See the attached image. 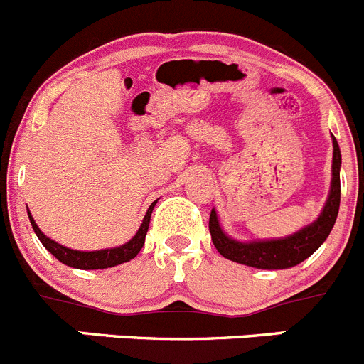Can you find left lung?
I'll return each instance as SVG.
<instances>
[{
    "mask_svg": "<svg viewBox=\"0 0 364 364\" xmlns=\"http://www.w3.org/2000/svg\"><path fill=\"white\" fill-rule=\"evenodd\" d=\"M334 144V160H332V188H330L328 200H326L325 209L321 216L311 223L309 228L301 229L296 235L282 240H271V242H252L242 243L235 242L218 225L216 211L213 209L209 216V232L215 243L216 251L223 258L231 262L242 263V265L256 267V269H291L306 259L312 252L318 251V247L330 235L334 228L336 218L339 211V200H341V182H339V168H341V153L336 139H332Z\"/></svg>",
    "mask_w": 364,
    "mask_h": 364,
    "instance_id": "left-lung-1",
    "label": "left lung"
}]
</instances>
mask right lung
I'll return each mask as SVG.
<instances>
[{
	"instance_id": "obj_1",
	"label": "right lung",
	"mask_w": 364,
	"mask_h": 364,
	"mask_svg": "<svg viewBox=\"0 0 364 364\" xmlns=\"http://www.w3.org/2000/svg\"><path fill=\"white\" fill-rule=\"evenodd\" d=\"M156 202H153L149 205L148 213H146L144 220H142V225L141 229L136 231V235L129 240L128 243L121 245V247H115V249H105V251H92V252H82V251H73V249L68 247H63L59 243H55L53 240L46 238L41 231H39L38 223L34 222L32 215L28 213V218L30 223H32V228H34L36 235L38 238L41 240V243L46 247V251L52 252L55 258L59 259L61 263L65 265L73 267V269H108V267H115V265H121V263L129 262V259L135 258L139 255V251L142 249L144 245V240H146V232H148L149 228V218H151V211L155 208Z\"/></svg>"
}]
</instances>
